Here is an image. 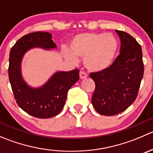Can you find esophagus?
<instances>
[{
  "instance_id": "1",
  "label": "esophagus",
  "mask_w": 153,
  "mask_h": 153,
  "mask_svg": "<svg viewBox=\"0 0 153 153\" xmlns=\"http://www.w3.org/2000/svg\"><path fill=\"white\" fill-rule=\"evenodd\" d=\"M79 75L81 79H85V78H87V75H86V72H83V71H81V72H79Z\"/></svg>"
}]
</instances>
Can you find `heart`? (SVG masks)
Here are the masks:
<instances>
[{
  "label": "heart",
  "instance_id": "heart-1",
  "mask_svg": "<svg viewBox=\"0 0 153 153\" xmlns=\"http://www.w3.org/2000/svg\"><path fill=\"white\" fill-rule=\"evenodd\" d=\"M118 41L111 33L84 32L75 35L64 57L73 62L84 58V64L90 72H99L110 67L118 52Z\"/></svg>",
  "mask_w": 153,
  "mask_h": 153
}]
</instances>
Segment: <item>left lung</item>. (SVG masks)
Returning <instances> with one entry per match:
<instances>
[{
  "label": "left lung",
  "instance_id": "8db88e82",
  "mask_svg": "<svg viewBox=\"0 0 153 153\" xmlns=\"http://www.w3.org/2000/svg\"><path fill=\"white\" fill-rule=\"evenodd\" d=\"M115 32L121 40L120 55L107 69L90 73L95 84L92 104L106 116L121 113L135 101L143 75L141 45L129 34Z\"/></svg>",
  "mask_w": 153,
  "mask_h": 153
}]
</instances>
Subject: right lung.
Here are the masks:
<instances>
[{"instance_id": "obj_1", "label": "right lung", "mask_w": 153, "mask_h": 153, "mask_svg": "<svg viewBox=\"0 0 153 153\" xmlns=\"http://www.w3.org/2000/svg\"><path fill=\"white\" fill-rule=\"evenodd\" d=\"M56 47L49 32H35L20 38L10 51L9 79L15 99L23 110L38 118H52L61 112L68 91L79 79V70L56 72L43 86L32 87L23 78L21 62L26 52L33 48Z\"/></svg>"}]
</instances>
